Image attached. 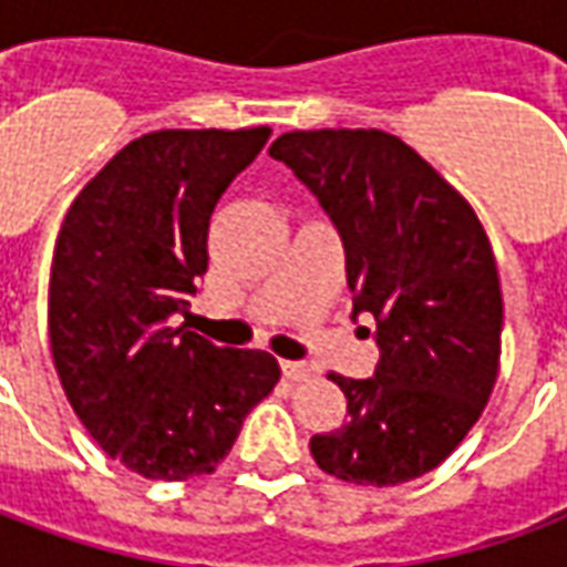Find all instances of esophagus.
<instances>
[{"label":"esophagus","mask_w":567,"mask_h":567,"mask_svg":"<svg viewBox=\"0 0 567 567\" xmlns=\"http://www.w3.org/2000/svg\"><path fill=\"white\" fill-rule=\"evenodd\" d=\"M282 373H285V380L303 382L312 377V368H309V364H303V361H282Z\"/></svg>","instance_id":"1"}]
</instances>
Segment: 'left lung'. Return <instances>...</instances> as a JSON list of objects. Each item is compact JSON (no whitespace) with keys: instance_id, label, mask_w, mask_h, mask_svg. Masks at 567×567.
Returning a JSON list of instances; mask_svg holds the SVG:
<instances>
[{"instance_id":"1","label":"left lung","mask_w":567,"mask_h":567,"mask_svg":"<svg viewBox=\"0 0 567 567\" xmlns=\"http://www.w3.org/2000/svg\"><path fill=\"white\" fill-rule=\"evenodd\" d=\"M346 248L352 316L377 319L370 380H333L343 425L309 440L324 474L398 486L434 471L483 413L501 358L495 255L471 203L382 130H295L270 145ZM370 333V331H368Z\"/></svg>"}]
</instances>
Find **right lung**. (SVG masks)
I'll return each instance as SVG.
<instances>
[{"instance_id": "right-lung-1", "label": "right lung", "mask_w": 567, "mask_h": 567, "mask_svg": "<svg viewBox=\"0 0 567 567\" xmlns=\"http://www.w3.org/2000/svg\"><path fill=\"white\" fill-rule=\"evenodd\" d=\"M267 140L270 127L145 133L84 185L56 236V377L105 455L145 480L212 474L279 382L270 352L169 328L209 267L215 203Z\"/></svg>"}]
</instances>
